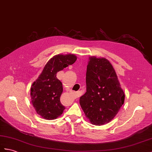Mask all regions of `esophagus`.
Masks as SVG:
<instances>
[{"instance_id": "1", "label": "esophagus", "mask_w": 152, "mask_h": 152, "mask_svg": "<svg viewBox=\"0 0 152 152\" xmlns=\"http://www.w3.org/2000/svg\"><path fill=\"white\" fill-rule=\"evenodd\" d=\"M72 94L73 95V96H75V97H77V93H75V92H73Z\"/></svg>"}]
</instances>
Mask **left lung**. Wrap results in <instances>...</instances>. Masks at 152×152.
<instances>
[{
    "label": "left lung",
    "instance_id": "1",
    "mask_svg": "<svg viewBox=\"0 0 152 152\" xmlns=\"http://www.w3.org/2000/svg\"><path fill=\"white\" fill-rule=\"evenodd\" d=\"M86 82V92L79 100L85 115L92 124L109 123L124 104L125 97L112 65L104 58L90 57Z\"/></svg>",
    "mask_w": 152,
    "mask_h": 152
}]
</instances>
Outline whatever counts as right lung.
Instances as JSON below:
<instances>
[{"instance_id": "add662e5", "label": "right lung", "mask_w": 152, "mask_h": 152, "mask_svg": "<svg viewBox=\"0 0 152 152\" xmlns=\"http://www.w3.org/2000/svg\"><path fill=\"white\" fill-rule=\"evenodd\" d=\"M75 55H57L47 62L39 78L31 88V102L37 113L46 119H56L63 113L65 107L60 101L62 84L57 73L73 64Z\"/></svg>"}]
</instances>
